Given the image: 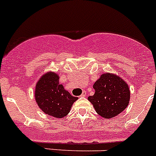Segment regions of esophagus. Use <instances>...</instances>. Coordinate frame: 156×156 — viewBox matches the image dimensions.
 I'll return each mask as SVG.
<instances>
[{"label": "esophagus", "mask_w": 156, "mask_h": 156, "mask_svg": "<svg viewBox=\"0 0 156 156\" xmlns=\"http://www.w3.org/2000/svg\"><path fill=\"white\" fill-rule=\"evenodd\" d=\"M81 96L82 97H86V91H82V94H81Z\"/></svg>", "instance_id": "obj_1"}]
</instances>
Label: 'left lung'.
<instances>
[{"label": "left lung", "instance_id": "obj_1", "mask_svg": "<svg viewBox=\"0 0 156 156\" xmlns=\"http://www.w3.org/2000/svg\"><path fill=\"white\" fill-rule=\"evenodd\" d=\"M95 94L88 100L98 114L104 118H112L129 105L130 91L127 83L118 76L104 74L94 84Z\"/></svg>", "mask_w": 156, "mask_h": 156}]
</instances>
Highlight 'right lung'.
<instances>
[{
    "mask_svg": "<svg viewBox=\"0 0 156 156\" xmlns=\"http://www.w3.org/2000/svg\"><path fill=\"white\" fill-rule=\"evenodd\" d=\"M35 97L44 113L57 118L66 116L78 99L64 90L58 82V74L51 72L44 74L37 82Z\"/></svg>",
    "mask_w": 156,
    "mask_h": 156,
    "instance_id": "obj_1",
    "label": "right lung"
}]
</instances>
